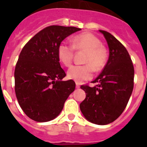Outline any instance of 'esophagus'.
<instances>
[{"mask_svg":"<svg viewBox=\"0 0 147 147\" xmlns=\"http://www.w3.org/2000/svg\"><path fill=\"white\" fill-rule=\"evenodd\" d=\"M76 88H80V83H78V82H76Z\"/></svg>","mask_w":147,"mask_h":147,"instance_id":"34e87169","label":"esophagus"}]
</instances>
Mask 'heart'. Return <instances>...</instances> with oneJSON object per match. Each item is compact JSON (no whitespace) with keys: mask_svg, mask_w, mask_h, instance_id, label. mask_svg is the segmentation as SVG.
Segmentation results:
<instances>
[{"mask_svg":"<svg viewBox=\"0 0 147 147\" xmlns=\"http://www.w3.org/2000/svg\"><path fill=\"white\" fill-rule=\"evenodd\" d=\"M73 46L62 42L58 46L57 56L59 61L65 66H70L73 62L74 49L85 51L84 65H74L68 69V79L77 82L91 79L93 70L96 72L105 68L108 59V53L102 41L92 33L80 34L72 40Z\"/></svg>","mask_w":147,"mask_h":147,"instance_id":"1","label":"heart"}]
</instances>
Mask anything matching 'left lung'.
<instances>
[{
	"label": "left lung",
	"mask_w": 147,
	"mask_h": 147,
	"mask_svg": "<svg viewBox=\"0 0 147 147\" xmlns=\"http://www.w3.org/2000/svg\"><path fill=\"white\" fill-rule=\"evenodd\" d=\"M99 32L107 40L109 59L102 72L92 82L97 83L96 86H81L86 97L80 107L87 120L105 125L116 120L127 107L134 86V67L124 45L109 32Z\"/></svg>",
	"instance_id": "1"
}]
</instances>
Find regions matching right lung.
Listing matches in <instances>:
<instances>
[{"instance_id":"obj_1","label":"right lung","mask_w":147,"mask_h":147,"mask_svg":"<svg viewBox=\"0 0 147 147\" xmlns=\"http://www.w3.org/2000/svg\"><path fill=\"white\" fill-rule=\"evenodd\" d=\"M81 28L50 26L24 45L15 70V90L23 111L32 120L46 122L55 119L76 84L61 67L57 49L65 38Z\"/></svg>"}]
</instances>
